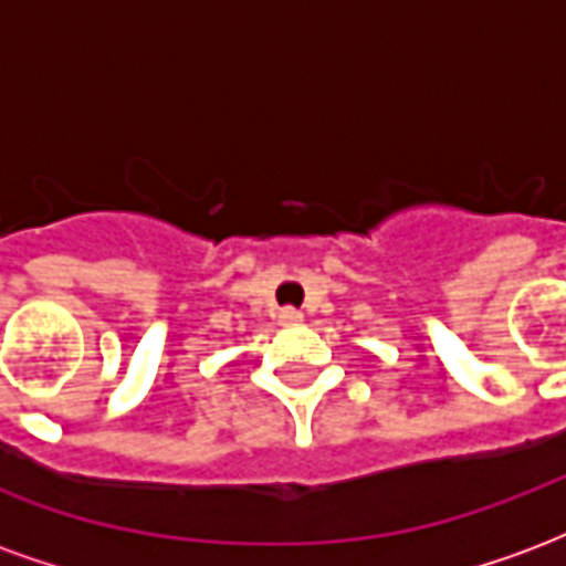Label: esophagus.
<instances>
[{"label":"esophagus","instance_id":"esophagus-1","mask_svg":"<svg viewBox=\"0 0 566 566\" xmlns=\"http://www.w3.org/2000/svg\"><path fill=\"white\" fill-rule=\"evenodd\" d=\"M279 321H282V324H300V321H303V312H296V308H282V312H279Z\"/></svg>","mask_w":566,"mask_h":566}]
</instances>
